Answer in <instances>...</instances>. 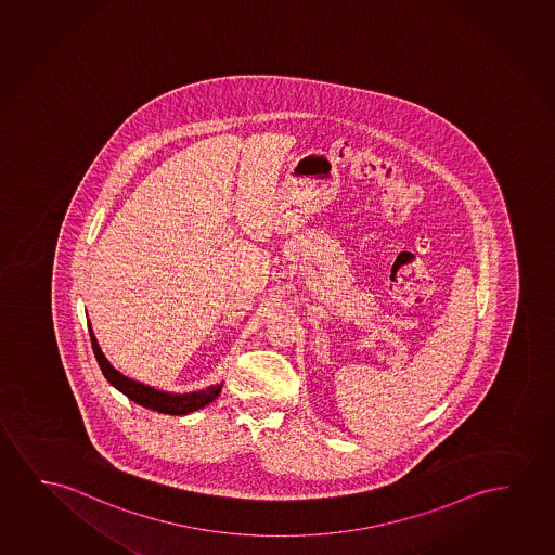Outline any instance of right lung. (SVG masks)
I'll return each mask as SVG.
<instances>
[{
	"label": "right lung",
	"mask_w": 555,
	"mask_h": 555,
	"mask_svg": "<svg viewBox=\"0 0 555 555\" xmlns=\"http://www.w3.org/2000/svg\"><path fill=\"white\" fill-rule=\"evenodd\" d=\"M89 334H91L94 357H96V362H99L100 370L104 373L107 383L127 396L132 402L145 408V410L157 411V413H165V415H188L193 411L203 410L205 405L214 402L221 392V385H210V387L195 390V392L176 395V392H167V390L144 385L140 380L130 379L109 364V360L104 357V352L100 349L99 339L92 332V326H89Z\"/></svg>",
	"instance_id": "add662e5"
}]
</instances>
